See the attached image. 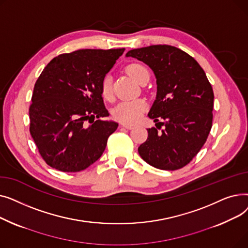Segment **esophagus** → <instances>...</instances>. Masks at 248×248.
<instances>
[{"label": "esophagus", "instance_id": "obj_1", "mask_svg": "<svg viewBox=\"0 0 248 248\" xmlns=\"http://www.w3.org/2000/svg\"><path fill=\"white\" fill-rule=\"evenodd\" d=\"M121 126H122V127H124V128H126V129H132V128H134V125H133V124H122Z\"/></svg>", "mask_w": 248, "mask_h": 248}]
</instances>
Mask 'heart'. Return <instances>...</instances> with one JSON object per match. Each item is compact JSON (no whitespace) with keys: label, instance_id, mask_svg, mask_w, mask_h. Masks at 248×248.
<instances>
[{"label":"heart","instance_id":"obj_1","mask_svg":"<svg viewBox=\"0 0 248 248\" xmlns=\"http://www.w3.org/2000/svg\"><path fill=\"white\" fill-rule=\"evenodd\" d=\"M126 73L138 83H141L145 76L149 75L148 70L139 63L128 64L125 67ZM101 94L104 98L110 99L112 97L111 79L108 75L104 76L101 80ZM147 109V103L142 99H134L122 101L114 108L112 114L115 120L124 124H134L140 119L142 113Z\"/></svg>","mask_w":248,"mask_h":248}]
</instances>
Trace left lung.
I'll list each match as a JSON object with an SVG mask.
<instances>
[{"label":"left lung","instance_id":"obj_1","mask_svg":"<svg viewBox=\"0 0 248 248\" xmlns=\"http://www.w3.org/2000/svg\"><path fill=\"white\" fill-rule=\"evenodd\" d=\"M125 55L148 64L157 78V97L149 117L159 123L148 128V139L138 149L140 155L160 170L185 167L212 127L214 93L204 70L186 52L170 45L133 49Z\"/></svg>","mask_w":248,"mask_h":248}]
</instances>
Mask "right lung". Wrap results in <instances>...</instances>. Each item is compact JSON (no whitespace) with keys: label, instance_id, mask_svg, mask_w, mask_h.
<instances>
[{"label":"right lung","instance_id":"1","mask_svg":"<svg viewBox=\"0 0 248 248\" xmlns=\"http://www.w3.org/2000/svg\"><path fill=\"white\" fill-rule=\"evenodd\" d=\"M124 51L81 49L63 53L38 77L29 108L30 134L50 167L75 173L101 157L119 125L99 120L108 115L101 80ZM85 121L93 124L87 127Z\"/></svg>","mask_w":248,"mask_h":248}]
</instances>
